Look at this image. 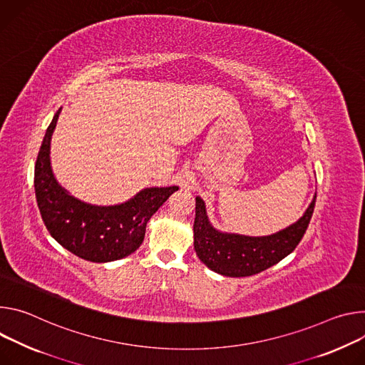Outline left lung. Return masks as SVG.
<instances>
[{
    "label": "left lung",
    "instance_id": "8db88e82",
    "mask_svg": "<svg viewBox=\"0 0 365 365\" xmlns=\"http://www.w3.org/2000/svg\"><path fill=\"white\" fill-rule=\"evenodd\" d=\"M316 203V195L303 217L284 230L252 237L217 232L209 222L205 201L195 198L194 250L210 269L226 277L258 274L292 254L303 239Z\"/></svg>",
    "mask_w": 365,
    "mask_h": 365
}]
</instances>
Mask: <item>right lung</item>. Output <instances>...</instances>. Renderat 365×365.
I'll return each instance as SVG.
<instances>
[{
  "mask_svg": "<svg viewBox=\"0 0 365 365\" xmlns=\"http://www.w3.org/2000/svg\"><path fill=\"white\" fill-rule=\"evenodd\" d=\"M61 108L56 111L34 164V192L40 216L51 236L73 255L91 262H110L135 252L146 223L178 187L145 188L123 205L98 207L69 195L55 180L49 146Z\"/></svg>",
  "mask_w": 365,
  "mask_h": 365,
  "instance_id": "right-lung-1",
  "label": "right lung"
}]
</instances>
